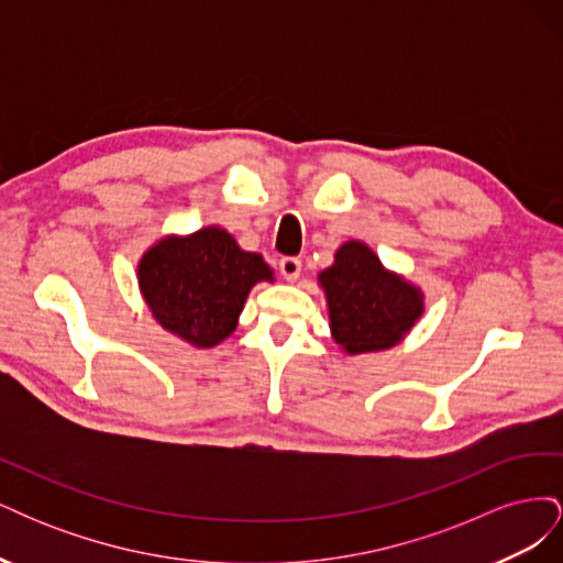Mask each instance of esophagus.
I'll list each match as a JSON object with an SVG mask.
<instances>
[{
    "label": "esophagus",
    "instance_id": "obj_1",
    "mask_svg": "<svg viewBox=\"0 0 563 563\" xmlns=\"http://www.w3.org/2000/svg\"><path fill=\"white\" fill-rule=\"evenodd\" d=\"M302 261L296 258V255H286V258L279 261V272L286 282H296L300 277Z\"/></svg>",
    "mask_w": 563,
    "mask_h": 563
}]
</instances>
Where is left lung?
<instances>
[{
	"mask_svg": "<svg viewBox=\"0 0 563 563\" xmlns=\"http://www.w3.org/2000/svg\"><path fill=\"white\" fill-rule=\"evenodd\" d=\"M319 284L327 294L333 340L347 354L397 345L422 314L420 288L387 272L362 242L340 246Z\"/></svg>",
	"mask_w": 563,
	"mask_h": 563,
	"instance_id": "left-lung-1",
	"label": "left lung"
}]
</instances>
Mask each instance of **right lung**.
Masks as SVG:
<instances>
[{"mask_svg": "<svg viewBox=\"0 0 563 563\" xmlns=\"http://www.w3.org/2000/svg\"><path fill=\"white\" fill-rule=\"evenodd\" d=\"M258 282H272L263 255L242 251L220 228L166 236L139 265L152 314L195 347H213L236 329L244 300Z\"/></svg>", "mask_w": 563, "mask_h": 563, "instance_id": "1", "label": "right lung"}]
</instances>
